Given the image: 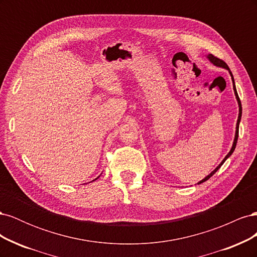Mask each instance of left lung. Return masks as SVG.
I'll use <instances>...</instances> for the list:
<instances>
[{
    "label": "left lung",
    "mask_w": 257,
    "mask_h": 257,
    "mask_svg": "<svg viewBox=\"0 0 257 257\" xmlns=\"http://www.w3.org/2000/svg\"><path fill=\"white\" fill-rule=\"evenodd\" d=\"M207 58L210 60V62H211V63H213L214 65H216V66H220V67H224V68H226V69H228L229 71V67L227 66V64L225 63V62L223 61V60H221V59H219V58H216V57H214L213 54H208L207 56ZM229 74H230V76H231V80H232V83H234V91H235V95H236V98H237V100H238V105H239V115H238V121H237V125H236V135H235V139H234V144H232V147H231V149H230V151L228 152V154L226 155V157H225V159L221 162V164L217 166L213 172L210 174V175H208L205 179H203V180L201 181H199L198 182V184H200V183H203V182H205V181H207L208 179L210 178V177H212L217 170H219V168L224 164V162L226 161L230 155H231V153L234 152V150H235V148H236V145H237V141H238V135H239V123H240V120H241V113H242V107H241V102H240V98H239V96H238V93H237V90H236V87H235V81H234V77H232V74H231V72L229 71Z\"/></svg>",
    "instance_id": "8db88e82"
}]
</instances>
